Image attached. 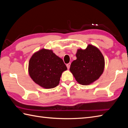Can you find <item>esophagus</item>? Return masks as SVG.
I'll return each mask as SVG.
<instances>
[{"label":"esophagus","instance_id":"esophagus-1","mask_svg":"<svg viewBox=\"0 0 128 128\" xmlns=\"http://www.w3.org/2000/svg\"><path fill=\"white\" fill-rule=\"evenodd\" d=\"M70 64H71V63H70V62H69V63H68V64H66V66H67V68L68 69H69V68H70Z\"/></svg>","mask_w":128,"mask_h":128}]
</instances>
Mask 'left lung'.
<instances>
[{"label":"left lung","mask_w":128,"mask_h":128,"mask_svg":"<svg viewBox=\"0 0 128 128\" xmlns=\"http://www.w3.org/2000/svg\"><path fill=\"white\" fill-rule=\"evenodd\" d=\"M70 71L81 85H88L98 79L104 68V58L97 47L88 44L85 50L79 49Z\"/></svg>","instance_id":"obj_1"}]
</instances>
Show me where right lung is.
<instances>
[{
  "mask_svg": "<svg viewBox=\"0 0 128 128\" xmlns=\"http://www.w3.org/2000/svg\"><path fill=\"white\" fill-rule=\"evenodd\" d=\"M67 70L62 59L52 50L42 49L30 59L28 73L35 83L45 88L58 85L62 72Z\"/></svg>",
  "mask_w": 128,
  "mask_h": 128,
  "instance_id": "obj_1",
  "label": "right lung"
}]
</instances>
